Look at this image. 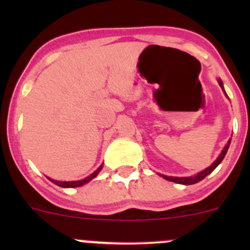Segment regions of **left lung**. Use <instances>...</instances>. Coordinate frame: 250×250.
I'll return each mask as SVG.
<instances>
[{"mask_svg": "<svg viewBox=\"0 0 250 250\" xmlns=\"http://www.w3.org/2000/svg\"><path fill=\"white\" fill-rule=\"evenodd\" d=\"M218 83L219 85L221 87V89L224 90V93H225V95L228 97V94H226L225 89H224V84H223V81L220 80V78H218ZM231 144V140L228 141V144H226L225 146H224L223 151L220 152V155L218 156V158H216L215 161H214L213 163H211L210 166H209L208 168H206V169H203L202 172L195 174V175H191V176H181V178H179V176H168V175H163V174H160L161 176H163V178L166 179V180H169V181H173V183H176V184H181V185H192V184H196L198 183V181L203 180L204 178H206L207 175H209L211 172H213L214 169H215L216 167H218L219 165L221 163V161L224 160V157H225L226 152H228L229 150V146H230Z\"/></svg>", "mask_w": 250, "mask_h": 250, "instance_id": "left-lung-1", "label": "left lung"}]
</instances>
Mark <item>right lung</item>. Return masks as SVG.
Listing matches in <instances>:
<instances>
[{
  "mask_svg": "<svg viewBox=\"0 0 250 250\" xmlns=\"http://www.w3.org/2000/svg\"><path fill=\"white\" fill-rule=\"evenodd\" d=\"M102 169H103V165L100 166V167L98 168V169L95 170V172H93L92 174H90V175H88L87 178L81 179V180H76V181H58V180H54V179L48 178V176H47V178L49 179V180L52 181V183H54L55 185L60 186V188H80V186L84 185V184L89 183L90 180H93V179H94L95 176H97L98 174L100 173V170H102Z\"/></svg>",
  "mask_w": 250,
  "mask_h": 250,
  "instance_id": "obj_1",
  "label": "right lung"
}]
</instances>
